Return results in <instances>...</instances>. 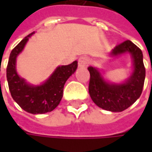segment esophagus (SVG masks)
<instances>
[{"label":"esophagus","mask_w":152,"mask_h":152,"mask_svg":"<svg viewBox=\"0 0 152 152\" xmlns=\"http://www.w3.org/2000/svg\"><path fill=\"white\" fill-rule=\"evenodd\" d=\"M90 62V59L88 56H83L81 57H79V67H85L89 64Z\"/></svg>","instance_id":"34e87169"}]
</instances>
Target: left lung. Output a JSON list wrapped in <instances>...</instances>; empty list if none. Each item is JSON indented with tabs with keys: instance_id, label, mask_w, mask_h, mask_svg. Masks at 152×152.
I'll list each match as a JSON object with an SVG mask.
<instances>
[{
	"instance_id": "obj_1",
	"label": "left lung",
	"mask_w": 152,
	"mask_h": 152,
	"mask_svg": "<svg viewBox=\"0 0 152 152\" xmlns=\"http://www.w3.org/2000/svg\"><path fill=\"white\" fill-rule=\"evenodd\" d=\"M130 53L134 62V72L124 84L115 85L107 83L96 68L89 67L91 74L89 93L92 101L99 107L111 112H122L136 102L143 91L145 68L143 54L137 45L130 40H125L114 48L112 54L118 56Z\"/></svg>"
}]
</instances>
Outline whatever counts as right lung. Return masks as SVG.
Listing matches in <instances>:
<instances>
[{
    "label": "right lung",
    "mask_w": 152,
    "mask_h": 152,
    "mask_svg": "<svg viewBox=\"0 0 152 152\" xmlns=\"http://www.w3.org/2000/svg\"><path fill=\"white\" fill-rule=\"evenodd\" d=\"M33 34L34 32L27 35L11 51L7 67V78L12 97L20 107L29 113L42 114L53 111L59 105L63 95L64 85L77 69L78 61L58 67L43 85H28L16 72V58Z\"/></svg>",
    "instance_id": "1"
}]
</instances>
